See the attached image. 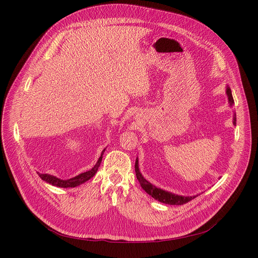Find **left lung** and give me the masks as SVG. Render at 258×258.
Returning a JSON list of instances; mask_svg holds the SVG:
<instances>
[{"instance_id": "8db88e82", "label": "left lung", "mask_w": 258, "mask_h": 258, "mask_svg": "<svg viewBox=\"0 0 258 258\" xmlns=\"http://www.w3.org/2000/svg\"><path fill=\"white\" fill-rule=\"evenodd\" d=\"M226 93L228 95L230 106H232L233 103H234V100H233V97H232L231 90L227 88ZM233 124H236V115H234V117H233ZM135 171H136V177H137L141 187L143 188V190H145L148 195L152 196L154 199L158 200L161 203H164V204H168V205H183V204H186V203H188L189 201H191L196 198V197H183V196H178V195H174V194L165 191V190H163V189L157 188L156 186H154L153 184H151L150 182L146 181L143 178V175L141 174V172L139 171L138 159L136 160V163H135Z\"/></svg>"}]
</instances>
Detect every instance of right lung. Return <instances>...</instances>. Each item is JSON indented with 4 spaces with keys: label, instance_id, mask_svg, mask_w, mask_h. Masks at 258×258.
<instances>
[{
    "label": "right lung",
    "instance_id": "1",
    "mask_svg": "<svg viewBox=\"0 0 258 258\" xmlns=\"http://www.w3.org/2000/svg\"><path fill=\"white\" fill-rule=\"evenodd\" d=\"M104 152V151H103ZM103 152L101 153V156L100 158L98 159L97 163L95 164V166L90 169L89 171H86V172H83L80 173L78 175H76V177L72 178V179H69V180H60L56 177H54V175H51V174H47V173H38V175L40 177V179L44 180L45 182L51 184V185H54V186H57V187H62V188H68V187H76L80 184H83L85 182H87L88 180H90L92 177H94V174L97 172L98 170V167L101 163V160H102V155H103Z\"/></svg>",
    "mask_w": 258,
    "mask_h": 258
}]
</instances>
